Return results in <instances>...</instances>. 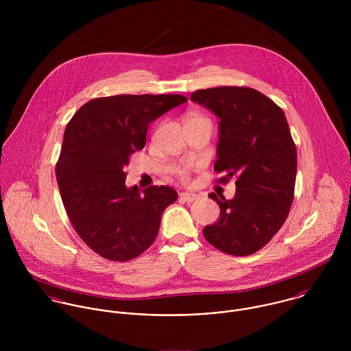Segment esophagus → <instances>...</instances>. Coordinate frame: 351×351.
<instances>
[{
    "label": "esophagus",
    "instance_id": "1",
    "mask_svg": "<svg viewBox=\"0 0 351 351\" xmlns=\"http://www.w3.org/2000/svg\"><path fill=\"white\" fill-rule=\"evenodd\" d=\"M199 196L195 193H188V192H182L180 193V200L185 201V202H192V201L197 200Z\"/></svg>",
    "mask_w": 351,
    "mask_h": 351
}]
</instances>
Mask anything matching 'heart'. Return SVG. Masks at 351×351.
I'll return each mask as SVG.
<instances>
[{
    "mask_svg": "<svg viewBox=\"0 0 351 351\" xmlns=\"http://www.w3.org/2000/svg\"><path fill=\"white\" fill-rule=\"evenodd\" d=\"M195 120H206V119L202 117L199 113H195V112H191V113L186 114V121H195ZM178 174H180V177H181L182 180H186L188 176H189L188 169H181V170L178 171Z\"/></svg>",
    "mask_w": 351,
    "mask_h": 351,
    "instance_id": "heart-1",
    "label": "heart"
}]
</instances>
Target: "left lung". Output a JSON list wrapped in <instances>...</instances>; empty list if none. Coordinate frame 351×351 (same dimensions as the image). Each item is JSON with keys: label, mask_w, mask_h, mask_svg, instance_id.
Returning <instances> with one entry per match:
<instances>
[{"label": "left lung", "mask_w": 351, "mask_h": 351, "mask_svg": "<svg viewBox=\"0 0 351 351\" xmlns=\"http://www.w3.org/2000/svg\"><path fill=\"white\" fill-rule=\"evenodd\" d=\"M191 100L219 119L215 171L219 182L237 177L232 200L209 197L220 217L205 226V239L226 254L261 250L282 227L295 193L298 151L284 110L261 92L243 86L201 89Z\"/></svg>", "instance_id": "1"}]
</instances>
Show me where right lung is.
Returning <instances> with one entry per match:
<instances>
[{"label":"right lung","instance_id":"1","mask_svg":"<svg viewBox=\"0 0 351 351\" xmlns=\"http://www.w3.org/2000/svg\"><path fill=\"white\" fill-rule=\"evenodd\" d=\"M180 95H119L88 101L64 130L56 181L80 238L109 261L125 262L155 241L170 186H125V166L146 145L151 121L186 102Z\"/></svg>","mask_w":351,"mask_h":351}]
</instances>
